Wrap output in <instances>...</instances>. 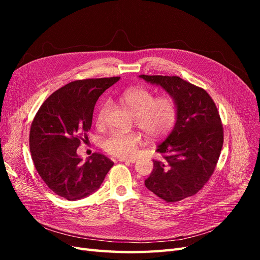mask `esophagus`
<instances>
[{"mask_svg": "<svg viewBox=\"0 0 260 260\" xmlns=\"http://www.w3.org/2000/svg\"><path fill=\"white\" fill-rule=\"evenodd\" d=\"M119 161H123V162H136L137 159L136 158H119Z\"/></svg>", "mask_w": 260, "mask_h": 260, "instance_id": "obj_1", "label": "esophagus"}]
</instances>
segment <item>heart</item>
Listing matches in <instances>:
<instances>
[{"label":"heart","instance_id":"obj_1","mask_svg":"<svg viewBox=\"0 0 260 260\" xmlns=\"http://www.w3.org/2000/svg\"><path fill=\"white\" fill-rule=\"evenodd\" d=\"M121 104L135 115L136 123L153 141L168 137L174 131L179 119L178 101L171 95L156 98L149 89L131 88L125 90L120 96ZM109 109L107 101L103 102L95 115L98 127H103ZM143 143L142 135L139 132L113 131L103 141L104 151L115 157H132Z\"/></svg>","mask_w":260,"mask_h":260}]
</instances>
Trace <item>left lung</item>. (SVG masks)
<instances>
[{"label": "left lung", "mask_w": 260, "mask_h": 260, "mask_svg": "<svg viewBox=\"0 0 260 260\" xmlns=\"http://www.w3.org/2000/svg\"><path fill=\"white\" fill-rule=\"evenodd\" d=\"M174 96L179 119L157 148L164 160H154L145 186L167 203L195 195L214 174L223 145V127L215 102L201 86L178 76L141 75Z\"/></svg>", "instance_id": "1"}]
</instances>
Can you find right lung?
Instances as JSON below:
<instances>
[{
    "mask_svg": "<svg viewBox=\"0 0 260 260\" xmlns=\"http://www.w3.org/2000/svg\"><path fill=\"white\" fill-rule=\"evenodd\" d=\"M120 77L69 82L52 93L31 123L29 145L39 176L60 198L76 201L95 192L114 162L93 153L83 161L77 148L88 138L94 106Z\"/></svg>",
    "mask_w": 260,
    "mask_h": 260,
    "instance_id": "add662e5",
    "label": "right lung"
}]
</instances>
